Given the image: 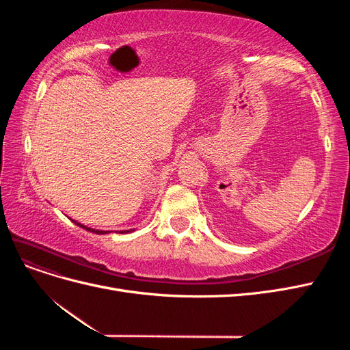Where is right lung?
Segmentation results:
<instances>
[{"label":"right lung","mask_w":350,"mask_h":350,"mask_svg":"<svg viewBox=\"0 0 350 350\" xmlns=\"http://www.w3.org/2000/svg\"><path fill=\"white\" fill-rule=\"evenodd\" d=\"M72 220V219H71ZM72 224H76L77 226H80V228H83V229H86V230H89V232H93V234H98V235H105V234H109L111 230H98V229H92V228H88L86 225H81L80 221H77V220H72ZM131 230H134V229H130V230H120L121 234H126V232H131Z\"/></svg>","instance_id":"1"}]
</instances>
